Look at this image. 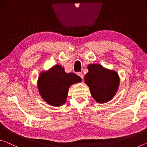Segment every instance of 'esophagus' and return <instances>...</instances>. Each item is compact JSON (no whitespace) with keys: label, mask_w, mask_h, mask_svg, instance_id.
<instances>
[{"label":"esophagus","mask_w":147,"mask_h":147,"mask_svg":"<svg viewBox=\"0 0 147 147\" xmlns=\"http://www.w3.org/2000/svg\"><path fill=\"white\" fill-rule=\"evenodd\" d=\"M77 75L79 76L80 77H81L82 79H83V74L80 73V72H78V73H77Z\"/></svg>","instance_id":"34e87169"}]
</instances>
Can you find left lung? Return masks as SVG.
Listing matches in <instances>:
<instances>
[{
	"label": "left lung",
	"mask_w": 147,
	"mask_h": 147,
	"mask_svg": "<svg viewBox=\"0 0 147 147\" xmlns=\"http://www.w3.org/2000/svg\"><path fill=\"white\" fill-rule=\"evenodd\" d=\"M88 69L89 72L84 76V80L94 100L98 103H105L112 99L119 85L117 73L98 64L89 65Z\"/></svg>",
	"instance_id": "8db88e82"
}]
</instances>
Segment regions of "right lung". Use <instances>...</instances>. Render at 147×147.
Here are the masks:
<instances>
[{"mask_svg": "<svg viewBox=\"0 0 147 147\" xmlns=\"http://www.w3.org/2000/svg\"><path fill=\"white\" fill-rule=\"evenodd\" d=\"M81 81L76 74L66 73L63 67L57 65L40 74L38 86L45 101L51 106H60L65 102L70 86Z\"/></svg>", "mask_w": 147, "mask_h": 147, "instance_id": "1", "label": "right lung"}]
</instances>
